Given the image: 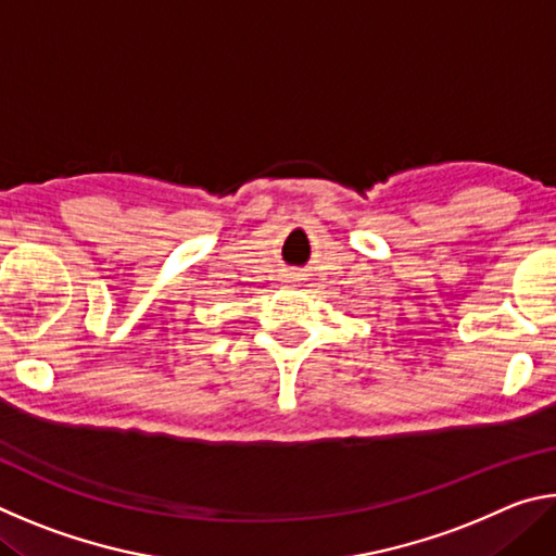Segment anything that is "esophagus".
<instances>
[{"mask_svg": "<svg viewBox=\"0 0 556 556\" xmlns=\"http://www.w3.org/2000/svg\"><path fill=\"white\" fill-rule=\"evenodd\" d=\"M289 281H296V275H294V277H289Z\"/></svg>", "mask_w": 556, "mask_h": 556, "instance_id": "obj_1", "label": "esophagus"}]
</instances>
